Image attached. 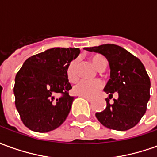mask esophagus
I'll use <instances>...</instances> for the list:
<instances>
[{
	"instance_id": "1",
	"label": "esophagus",
	"mask_w": 157,
	"mask_h": 157,
	"mask_svg": "<svg viewBox=\"0 0 157 157\" xmlns=\"http://www.w3.org/2000/svg\"><path fill=\"white\" fill-rule=\"evenodd\" d=\"M82 98H85L86 100H87L88 102H91V101H92V99L89 98H86V97H83V96H82Z\"/></svg>"
}]
</instances>
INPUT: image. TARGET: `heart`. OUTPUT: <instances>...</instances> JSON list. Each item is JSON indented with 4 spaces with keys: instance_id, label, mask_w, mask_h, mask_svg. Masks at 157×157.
I'll use <instances>...</instances> for the list:
<instances>
[{
    "instance_id": "b5f03b06",
    "label": "heart",
    "mask_w": 157,
    "mask_h": 157,
    "mask_svg": "<svg viewBox=\"0 0 157 157\" xmlns=\"http://www.w3.org/2000/svg\"><path fill=\"white\" fill-rule=\"evenodd\" d=\"M91 61L98 70L106 66L105 58L101 55H95L91 58ZM77 66L78 60L74 59L69 64L66 71L67 77L69 81L74 82L77 78ZM102 86V82L98 80L89 81V80H80L79 82L73 86L72 92L74 94L79 96H83L86 98H92L97 94L98 90Z\"/></svg>"
}]
</instances>
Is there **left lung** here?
I'll return each instance as SVG.
<instances>
[{
	"mask_svg": "<svg viewBox=\"0 0 157 157\" xmlns=\"http://www.w3.org/2000/svg\"><path fill=\"white\" fill-rule=\"evenodd\" d=\"M84 49L105 56L110 67V79L103 89L109 94L107 106L102 112L96 113L97 118L103 126L118 131L133 128L145 113L150 99L151 81L144 65L118 45L107 44ZM115 92L118 99L109 104Z\"/></svg>",
	"mask_w": 157,
	"mask_h": 157,
	"instance_id": "8db88e82",
	"label": "left lung"
}]
</instances>
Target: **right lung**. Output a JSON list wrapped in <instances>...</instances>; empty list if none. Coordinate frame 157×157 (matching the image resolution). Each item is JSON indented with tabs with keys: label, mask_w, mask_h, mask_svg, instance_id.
<instances>
[{
	"label": "right lung",
	"mask_w": 157,
	"mask_h": 157,
	"mask_svg": "<svg viewBox=\"0 0 157 157\" xmlns=\"http://www.w3.org/2000/svg\"><path fill=\"white\" fill-rule=\"evenodd\" d=\"M80 52L78 48H49L29 57L17 73L16 108L29 129L45 133L65 122L74 101L66 71Z\"/></svg>",
	"instance_id": "1"
}]
</instances>
